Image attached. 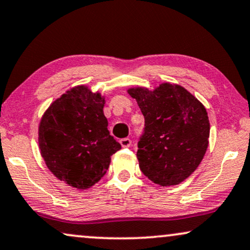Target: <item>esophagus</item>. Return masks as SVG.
Masks as SVG:
<instances>
[{
  "instance_id": "obj_1",
  "label": "esophagus",
  "mask_w": 250,
  "mask_h": 250,
  "mask_svg": "<svg viewBox=\"0 0 250 250\" xmlns=\"http://www.w3.org/2000/svg\"><path fill=\"white\" fill-rule=\"evenodd\" d=\"M120 144H121L122 147H130V146H131V139L130 138L120 139Z\"/></svg>"
}]
</instances>
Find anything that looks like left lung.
Returning <instances> with one entry per match:
<instances>
[{
    "label": "left lung",
    "instance_id": "1",
    "mask_svg": "<svg viewBox=\"0 0 250 250\" xmlns=\"http://www.w3.org/2000/svg\"><path fill=\"white\" fill-rule=\"evenodd\" d=\"M128 92L145 119L137 151L142 172L161 186L179 184L207 151L210 125L205 106L183 86L170 83L154 91L132 88Z\"/></svg>",
    "mask_w": 250,
    "mask_h": 250
}]
</instances>
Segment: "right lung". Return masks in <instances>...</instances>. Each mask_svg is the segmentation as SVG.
I'll return each mask as SVG.
<instances>
[{"label": "right lung", "mask_w": 250, "mask_h": 250, "mask_svg": "<svg viewBox=\"0 0 250 250\" xmlns=\"http://www.w3.org/2000/svg\"><path fill=\"white\" fill-rule=\"evenodd\" d=\"M104 104L101 94L79 85L53 102L40 122L42 158L72 188L84 189L97 183L121 148L107 129Z\"/></svg>", "instance_id": "obj_1"}]
</instances>
